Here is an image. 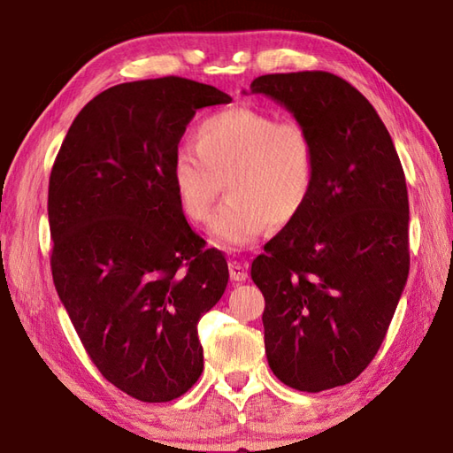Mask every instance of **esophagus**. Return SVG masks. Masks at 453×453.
<instances>
[{
	"instance_id": "1",
	"label": "esophagus",
	"mask_w": 453,
	"mask_h": 453,
	"mask_svg": "<svg viewBox=\"0 0 453 453\" xmlns=\"http://www.w3.org/2000/svg\"><path fill=\"white\" fill-rule=\"evenodd\" d=\"M229 275H232L234 281H245L248 280V264L229 262Z\"/></svg>"
}]
</instances>
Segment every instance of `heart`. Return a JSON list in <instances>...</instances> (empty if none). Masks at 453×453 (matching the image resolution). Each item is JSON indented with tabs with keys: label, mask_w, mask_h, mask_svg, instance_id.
I'll list each match as a JSON object with an SVG mask.
<instances>
[{
	"label": "heart",
	"mask_w": 453,
	"mask_h": 453,
	"mask_svg": "<svg viewBox=\"0 0 453 453\" xmlns=\"http://www.w3.org/2000/svg\"><path fill=\"white\" fill-rule=\"evenodd\" d=\"M318 151L310 129L254 107L211 113L196 129V145L173 153L172 181L183 213L211 218L221 181L229 203L211 224L213 242L229 250L254 245L273 226L283 227L310 202Z\"/></svg>",
	"instance_id": "b5f03b06"
}]
</instances>
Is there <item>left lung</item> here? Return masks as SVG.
<instances>
[{"label":"left lung","mask_w":453,"mask_h":453,"mask_svg":"<svg viewBox=\"0 0 453 453\" xmlns=\"http://www.w3.org/2000/svg\"><path fill=\"white\" fill-rule=\"evenodd\" d=\"M250 89L286 107L318 151L310 202L251 264L267 364L300 392L346 386L378 354L408 281L400 157L373 105L334 73H267Z\"/></svg>","instance_id":"1"}]
</instances>
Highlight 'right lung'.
<instances>
[{
	"label": "right lung",
	"instance_id": "1",
	"mask_svg": "<svg viewBox=\"0 0 453 453\" xmlns=\"http://www.w3.org/2000/svg\"><path fill=\"white\" fill-rule=\"evenodd\" d=\"M229 102L175 75L119 83L78 113L50 175L58 296L91 362L140 402H172L203 372L197 321L229 272L183 216L172 162L196 111Z\"/></svg>",
	"mask_w": 453,
	"mask_h": 453
}]
</instances>
